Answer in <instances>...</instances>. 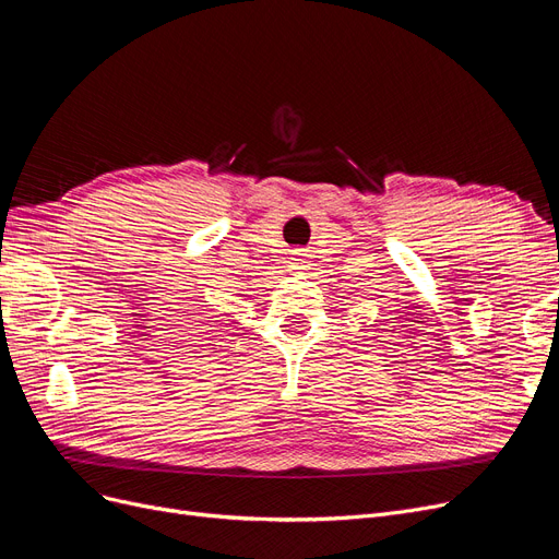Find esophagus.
<instances>
[{"label": "esophagus", "instance_id": "34e87169", "mask_svg": "<svg viewBox=\"0 0 559 559\" xmlns=\"http://www.w3.org/2000/svg\"><path fill=\"white\" fill-rule=\"evenodd\" d=\"M301 262H304V260H301V258H297V262H295V264H297V270L301 266Z\"/></svg>", "mask_w": 559, "mask_h": 559}]
</instances>
